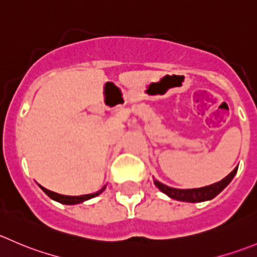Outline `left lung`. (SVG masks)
Wrapping results in <instances>:
<instances>
[{
    "instance_id": "8db88e82",
    "label": "left lung",
    "mask_w": 257,
    "mask_h": 257,
    "mask_svg": "<svg viewBox=\"0 0 257 257\" xmlns=\"http://www.w3.org/2000/svg\"><path fill=\"white\" fill-rule=\"evenodd\" d=\"M236 172H237V167L228 174L227 177L222 179V181L213 183L211 186L201 187V188H192V189H178V188H172V187L166 186V184L161 183L158 181H154V184L161 189L163 193L169 196L171 198L177 201H184V202H202V201L212 200L213 197L220 193L235 177Z\"/></svg>"
}]
</instances>
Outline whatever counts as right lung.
<instances>
[{
	"label": "right lung",
	"mask_w": 257,
	"mask_h": 257,
	"mask_svg": "<svg viewBox=\"0 0 257 257\" xmlns=\"http://www.w3.org/2000/svg\"><path fill=\"white\" fill-rule=\"evenodd\" d=\"M40 188H41L50 198L57 201V202L64 203V205H76V203H81V202H84V201L96 197V196L100 195L101 192L105 189V187H103L100 191L95 192V193H91V195H84V196H64V195H59V193H55V192H52V191H49V189L44 188L42 186H40Z\"/></svg>",
	"instance_id": "obj_1"
}]
</instances>
